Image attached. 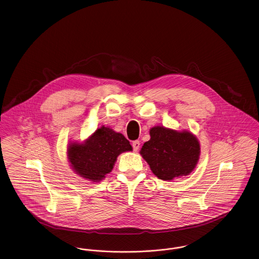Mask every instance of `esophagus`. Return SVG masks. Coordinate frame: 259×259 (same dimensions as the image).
Wrapping results in <instances>:
<instances>
[{
	"label": "esophagus",
	"mask_w": 259,
	"mask_h": 259,
	"mask_svg": "<svg viewBox=\"0 0 259 259\" xmlns=\"http://www.w3.org/2000/svg\"><path fill=\"white\" fill-rule=\"evenodd\" d=\"M140 142L139 141H134L133 143H132V146H133V149H134V151H138L139 150V148H140Z\"/></svg>",
	"instance_id": "obj_1"
}]
</instances>
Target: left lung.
I'll list each match as a JSON object with an SVG mask.
<instances>
[{
  "label": "left lung",
  "instance_id": "left-lung-1",
  "mask_svg": "<svg viewBox=\"0 0 259 259\" xmlns=\"http://www.w3.org/2000/svg\"><path fill=\"white\" fill-rule=\"evenodd\" d=\"M149 135L140 154L158 179L169 182L193 172L201 153L196 136L164 126L150 128Z\"/></svg>",
  "mask_w": 259,
  "mask_h": 259
}]
</instances>
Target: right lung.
I'll list each match as a JSON object with an SVG mask.
<instances>
[{
	"mask_svg": "<svg viewBox=\"0 0 259 259\" xmlns=\"http://www.w3.org/2000/svg\"><path fill=\"white\" fill-rule=\"evenodd\" d=\"M132 149L121 133L102 125L83 142H70L67 158L76 175L99 183L111 172L118 155Z\"/></svg>",
	"mask_w": 259,
	"mask_h": 259,
	"instance_id": "obj_1",
	"label": "right lung"
}]
</instances>
